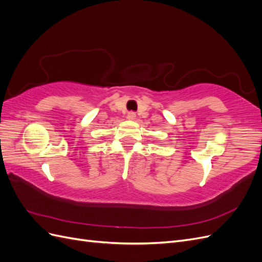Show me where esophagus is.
Listing matches in <instances>:
<instances>
[{"label":"esophagus","mask_w":262,"mask_h":262,"mask_svg":"<svg viewBox=\"0 0 262 262\" xmlns=\"http://www.w3.org/2000/svg\"><path fill=\"white\" fill-rule=\"evenodd\" d=\"M136 113H133V112H130V113H128V115H126V119H128V120H134V119H136Z\"/></svg>","instance_id":"esophagus-1"}]
</instances>
